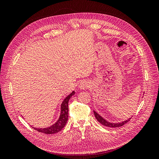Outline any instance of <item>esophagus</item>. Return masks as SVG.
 <instances>
[{"label":"esophagus","instance_id":"1","mask_svg":"<svg viewBox=\"0 0 159 159\" xmlns=\"http://www.w3.org/2000/svg\"><path fill=\"white\" fill-rule=\"evenodd\" d=\"M88 88H89V85L88 84V83L84 82H84H81L80 85V89L84 90V89H87Z\"/></svg>","mask_w":159,"mask_h":159}]
</instances>
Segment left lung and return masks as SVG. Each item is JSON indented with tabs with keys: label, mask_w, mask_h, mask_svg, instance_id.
<instances>
[{
	"label": "left lung",
	"mask_w": 159,
	"mask_h": 159,
	"mask_svg": "<svg viewBox=\"0 0 159 159\" xmlns=\"http://www.w3.org/2000/svg\"><path fill=\"white\" fill-rule=\"evenodd\" d=\"M93 113H94V115H95V117L96 119H97L98 121L101 124H102L103 125L108 127H113V128H115V127H120L123 126V125H125L126 123H127L128 121H129L130 119H131V118H129L128 119L125 120V121H122V122H121V123H111V122L107 121V120H105L103 117H102L99 114H98V113L97 112H96L95 111H94V110H93Z\"/></svg>",
	"instance_id": "left-lung-1"
}]
</instances>
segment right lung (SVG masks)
Listing matches in <instances>:
<instances>
[{
	"instance_id": "add662e5",
	"label": "right lung",
	"mask_w": 159,
	"mask_h": 159,
	"mask_svg": "<svg viewBox=\"0 0 159 159\" xmlns=\"http://www.w3.org/2000/svg\"><path fill=\"white\" fill-rule=\"evenodd\" d=\"M75 95V91H73L72 92L68 95L67 97L64 99L61 104L60 107V117L57 119V121L53 124L52 125L48 127H44V128H36L34 127L36 131L45 133V134H54L57 132L60 131L61 130L63 129L67 123L68 119V102L70 98L72 96Z\"/></svg>"
}]
</instances>
